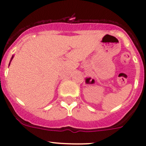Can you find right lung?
I'll use <instances>...</instances> for the list:
<instances>
[{"mask_svg":"<svg viewBox=\"0 0 146 146\" xmlns=\"http://www.w3.org/2000/svg\"><path fill=\"white\" fill-rule=\"evenodd\" d=\"M13 57H14V56H13V57H12V58H11V60H10V62H11V61H12V60H13ZM10 64H9V66H10Z\"/></svg>","mask_w":146,"mask_h":146,"instance_id":"obj_1","label":"right lung"}]
</instances>
